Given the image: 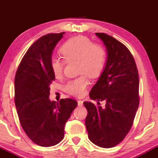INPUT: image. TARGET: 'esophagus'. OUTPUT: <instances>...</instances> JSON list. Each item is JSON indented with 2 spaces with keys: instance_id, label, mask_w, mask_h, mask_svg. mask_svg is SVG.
Returning <instances> with one entry per match:
<instances>
[{
  "instance_id": "obj_1",
  "label": "esophagus",
  "mask_w": 158,
  "mask_h": 158,
  "mask_svg": "<svg viewBox=\"0 0 158 158\" xmlns=\"http://www.w3.org/2000/svg\"><path fill=\"white\" fill-rule=\"evenodd\" d=\"M82 106H83V101H81V100L78 101V106L81 107Z\"/></svg>"
}]
</instances>
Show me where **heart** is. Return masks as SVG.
Wrapping results in <instances>:
<instances>
[{
	"mask_svg": "<svg viewBox=\"0 0 158 158\" xmlns=\"http://www.w3.org/2000/svg\"><path fill=\"white\" fill-rule=\"evenodd\" d=\"M59 52L67 62L77 60L79 77L70 79L65 84L64 90L70 95L81 97L88 85V77H99L106 64V51L100 44L92 43L89 38L84 35L72 37L61 46ZM64 61L56 57L50 59V68L56 78L62 75Z\"/></svg>",
	"mask_w": 158,
	"mask_h": 158,
	"instance_id": "1",
	"label": "heart"
}]
</instances>
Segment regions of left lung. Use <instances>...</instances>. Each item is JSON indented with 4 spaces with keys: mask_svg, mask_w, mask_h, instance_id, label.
<instances>
[{
    "mask_svg": "<svg viewBox=\"0 0 158 158\" xmlns=\"http://www.w3.org/2000/svg\"><path fill=\"white\" fill-rule=\"evenodd\" d=\"M96 35L106 47L104 70L89 96L99 106L84 102L88 110L85 126L88 138L102 148H112L122 142L131 129L139 106V76L133 56L112 36ZM105 101L104 108L99 102Z\"/></svg>",
    "mask_w": 158,
    "mask_h": 158,
    "instance_id": "8db88e82",
    "label": "left lung"
}]
</instances>
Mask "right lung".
Returning a JSON list of instances; mask_svg holds the SVG:
<instances>
[{
    "instance_id": "right-lung-1",
    "label": "right lung",
    "mask_w": 158,
    "mask_h": 158,
    "mask_svg": "<svg viewBox=\"0 0 158 158\" xmlns=\"http://www.w3.org/2000/svg\"><path fill=\"white\" fill-rule=\"evenodd\" d=\"M64 32L50 33L35 41L20 63L15 77V103L23 131L33 143L49 147L62 140L65 123L77 108L73 99L50 101L55 80L50 68L52 50Z\"/></svg>"
}]
</instances>
